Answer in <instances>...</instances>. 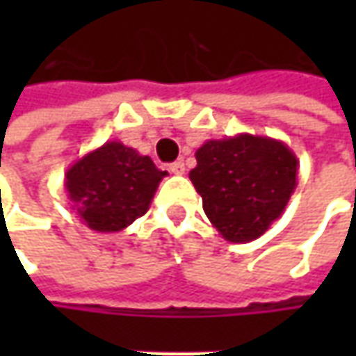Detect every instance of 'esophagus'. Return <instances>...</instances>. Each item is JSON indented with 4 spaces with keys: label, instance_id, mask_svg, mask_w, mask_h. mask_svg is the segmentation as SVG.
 Returning <instances> with one entry per match:
<instances>
[{
    "label": "esophagus",
    "instance_id": "esophagus-1",
    "mask_svg": "<svg viewBox=\"0 0 356 356\" xmlns=\"http://www.w3.org/2000/svg\"><path fill=\"white\" fill-rule=\"evenodd\" d=\"M168 170H170L172 174H176V176H182V174H184V170H186L184 162H182V160H178V162H172Z\"/></svg>",
    "mask_w": 356,
    "mask_h": 356
}]
</instances>
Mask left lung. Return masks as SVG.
Wrapping results in <instances>:
<instances>
[{
    "label": "left lung",
    "instance_id": "left-lung-1",
    "mask_svg": "<svg viewBox=\"0 0 356 356\" xmlns=\"http://www.w3.org/2000/svg\"><path fill=\"white\" fill-rule=\"evenodd\" d=\"M190 180L220 236L248 243L280 220L297 186L299 160L269 136L236 134L206 140L196 150Z\"/></svg>",
    "mask_w": 356,
    "mask_h": 356
}]
</instances>
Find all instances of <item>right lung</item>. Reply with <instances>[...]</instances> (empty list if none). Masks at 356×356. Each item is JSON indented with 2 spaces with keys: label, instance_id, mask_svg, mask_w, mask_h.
Returning a JSON list of instances; mask_svg holds the SVG:
<instances>
[{
  "label": "right lung",
  "instance_id": "obj_1",
  "mask_svg": "<svg viewBox=\"0 0 356 356\" xmlns=\"http://www.w3.org/2000/svg\"><path fill=\"white\" fill-rule=\"evenodd\" d=\"M166 174L158 170L150 156L111 140L67 168L65 188L85 226L115 234L148 212Z\"/></svg>",
  "mask_w": 356,
  "mask_h": 356
}]
</instances>
